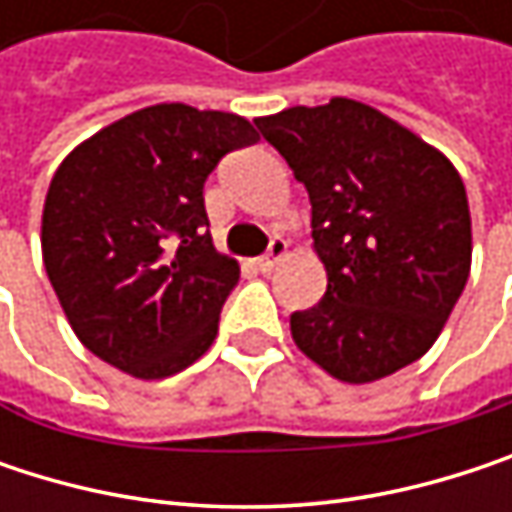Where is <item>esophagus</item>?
Returning a JSON list of instances; mask_svg holds the SVG:
<instances>
[{"label":"esophagus","instance_id":"1","mask_svg":"<svg viewBox=\"0 0 512 512\" xmlns=\"http://www.w3.org/2000/svg\"><path fill=\"white\" fill-rule=\"evenodd\" d=\"M284 255H287V243L275 237V240L269 243L266 255L257 257V269H260V272H272V269H275V263H278Z\"/></svg>","mask_w":512,"mask_h":512}]
</instances>
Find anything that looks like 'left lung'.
Here are the masks:
<instances>
[{
  "instance_id": "obj_1",
  "label": "left lung",
  "mask_w": 512,
  "mask_h": 512,
  "mask_svg": "<svg viewBox=\"0 0 512 512\" xmlns=\"http://www.w3.org/2000/svg\"><path fill=\"white\" fill-rule=\"evenodd\" d=\"M311 198L326 296L290 314L296 347L364 385L424 356L471 269V216L451 159L358 100L255 118Z\"/></svg>"
}]
</instances>
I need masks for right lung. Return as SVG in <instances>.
<instances>
[{"instance_id": "1", "label": "right lung", "mask_w": 512, "mask_h": 512, "mask_svg": "<svg viewBox=\"0 0 512 512\" xmlns=\"http://www.w3.org/2000/svg\"><path fill=\"white\" fill-rule=\"evenodd\" d=\"M255 142L240 115L159 103L64 156L41 249L64 317L94 356L165 379L210 350L240 263L213 246L204 180Z\"/></svg>"}]
</instances>
